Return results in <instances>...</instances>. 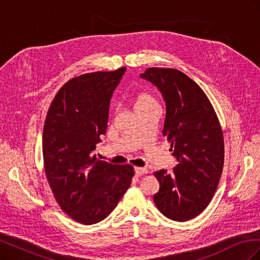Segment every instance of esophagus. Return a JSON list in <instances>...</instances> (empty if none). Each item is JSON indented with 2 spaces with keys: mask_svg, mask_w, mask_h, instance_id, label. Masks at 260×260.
<instances>
[{
  "mask_svg": "<svg viewBox=\"0 0 260 260\" xmlns=\"http://www.w3.org/2000/svg\"><path fill=\"white\" fill-rule=\"evenodd\" d=\"M135 172H136V176L137 177H140V176L146 174L147 169L146 168H142V167H135Z\"/></svg>",
  "mask_w": 260,
  "mask_h": 260,
  "instance_id": "1",
  "label": "esophagus"
}]
</instances>
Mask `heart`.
<instances>
[{
	"label": "heart",
	"mask_w": 260,
	"mask_h": 260,
	"mask_svg": "<svg viewBox=\"0 0 260 260\" xmlns=\"http://www.w3.org/2000/svg\"><path fill=\"white\" fill-rule=\"evenodd\" d=\"M132 105L136 113H140L146 111L149 108H157L158 107V102L152 93L147 91L138 92L135 96L132 98Z\"/></svg>",
	"instance_id": "1"
}]
</instances>
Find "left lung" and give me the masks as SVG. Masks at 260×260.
<instances>
[{"label": "left lung", "instance_id": "obj_1", "mask_svg": "<svg viewBox=\"0 0 260 260\" xmlns=\"http://www.w3.org/2000/svg\"><path fill=\"white\" fill-rule=\"evenodd\" d=\"M141 78L155 84L166 102L162 135L178 160L171 174L154 172L159 182L154 203L164 216L186 221L208 206L221 177V125L206 94L180 70L152 67Z\"/></svg>", "mask_w": 260, "mask_h": 260}]
</instances>
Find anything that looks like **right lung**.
Returning <instances> with one entry per match:
<instances>
[{"label": "right lung", "instance_id": "obj_1", "mask_svg": "<svg viewBox=\"0 0 260 260\" xmlns=\"http://www.w3.org/2000/svg\"><path fill=\"white\" fill-rule=\"evenodd\" d=\"M124 72L121 67L73 78L58 90L45 118L46 179L61 210L82 224L111 214L135 175L131 165H113L92 155L106 132L109 102Z\"/></svg>", "mask_w": 260, "mask_h": 260}]
</instances>
